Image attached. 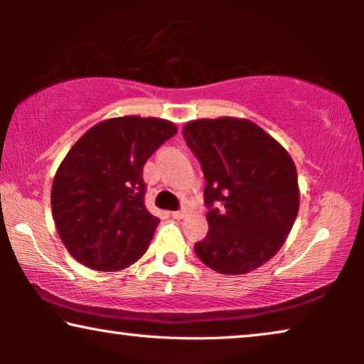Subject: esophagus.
<instances>
[{
  "instance_id": "obj_1",
  "label": "esophagus",
  "mask_w": 364,
  "mask_h": 364,
  "mask_svg": "<svg viewBox=\"0 0 364 364\" xmlns=\"http://www.w3.org/2000/svg\"><path fill=\"white\" fill-rule=\"evenodd\" d=\"M186 215H187L186 210H176V212H172V217L177 218V220H181V218H183Z\"/></svg>"
}]
</instances>
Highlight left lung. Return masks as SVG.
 <instances>
[{
	"label": "left lung",
	"mask_w": 364,
	"mask_h": 364,
	"mask_svg": "<svg viewBox=\"0 0 364 364\" xmlns=\"http://www.w3.org/2000/svg\"><path fill=\"white\" fill-rule=\"evenodd\" d=\"M182 134L207 182L208 233L193 247L197 257L223 275L262 267L285 243L300 207L290 154L247 119H198Z\"/></svg>",
	"instance_id": "8db88e82"
}]
</instances>
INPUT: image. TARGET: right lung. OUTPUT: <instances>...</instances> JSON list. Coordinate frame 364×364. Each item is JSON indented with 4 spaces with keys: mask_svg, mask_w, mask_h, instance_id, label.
I'll use <instances>...</instances> for the list:
<instances>
[{
    "mask_svg": "<svg viewBox=\"0 0 364 364\" xmlns=\"http://www.w3.org/2000/svg\"><path fill=\"white\" fill-rule=\"evenodd\" d=\"M176 132L166 119L114 117L68 152L54 176L51 207L59 237L79 263L116 272L146 253L159 218L144 203V164Z\"/></svg>",
    "mask_w": 364,
    "mask_h": 364,
    "instance_id": "add662e5",
    "label": "right lung"
}]
</instances>
